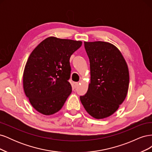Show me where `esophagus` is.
I'll list each match as a JSON object with an SVG mask.
<instances>
[{"label":"esophagus","instance_id":"34e87169","mask_svg":"<svg viewBox=\"0 0 152 152\" xmlns=\"http://www.w3.org/2000/svg\"><path fill=\"white\" fill-rule=\"evenodd\" d=\"M79 83H78V82H73V88H77V87L79 86Z\"/></svg>","mask_w":152,"mask_h":152}]
</instances>
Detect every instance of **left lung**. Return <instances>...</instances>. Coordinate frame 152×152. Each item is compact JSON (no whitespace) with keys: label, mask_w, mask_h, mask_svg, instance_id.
<instances>
[{"label":"left lung","mask_w":152,"mask_h":152,"mask_svg":"<svg viewBox=\"0 0 152 152\" xmlns=\"http://www.w3.org/2000/svg\"><path fill=\"white\" fill-rule=\"evenodd\" d=\"M89 59L91 83L80 96L84 108L97 119L115 112L125 99L129 84L127 65L114 45L102 41L84 42Z\"/></svg>","instance_id":"obj_1"}]
</instances>
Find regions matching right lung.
<instances>
[{"label": "right lung", "mask_w": 152, "mask_h": 152, "mask_svg": "<svg viewBox=\"0 0 152 152\" xmlns=\"http://www.w3.org/2000/svg\"><path fill=\"white\" fill-rule=\"evenodd\" d=\"M82 44L50 37L30 54L23 72V89L39 113L50 115L58 112L71 94L70 58Z\"/></svg>", "instance_id": "obj_1"}]
</instances>
